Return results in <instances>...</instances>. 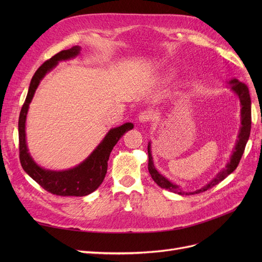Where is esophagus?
<instances>
[{"instance_id":"1","label":"esophagus","mask_w":262,"mask_h":262,"mask_svg":"<svg viewBox=\"0 0 262 262\" xmlns=\"http://www.w3.org/2000/svg\"><path fill=\"white\" fill-rule=\"evenodd\" d=\"M150 119H152V115H150V113H148V112L141 113L139 116L140 123H146L150 120Z\"/></svg>"}]
</instances>
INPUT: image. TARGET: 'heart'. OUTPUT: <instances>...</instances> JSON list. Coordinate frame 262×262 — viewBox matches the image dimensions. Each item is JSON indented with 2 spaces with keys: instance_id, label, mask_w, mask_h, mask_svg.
Instances as JSON below:
<instances>
[{
  "instance_id": "1",
  "label": "heart",
  "mask_w": 262,
  "mask_h": 262,
  "mask_svg": "<svg viewBox=\"0 0 262 262\" xmlns=\"http://www.w3.org/2000/svg\"><path fill=\"white\" fill-rule=\"evenodd\" d=\"M173 75H175V72H173V71H166L164 74H162L161 77H162L163 81H168Z\"/></svg>"
}]
</instances>
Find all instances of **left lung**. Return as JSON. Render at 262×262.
Listing matches in <instances>:
<instances>
[{"instance_id": "obj_1", "label": "left lung", "mask_w": 262, "mask_h": 262, "mask_svg": "<svg viewBox=\"0 0 262 262\" xmlns=\"http://www.w3.org/2000/svg\"><path fill=\"white\" fill-rule=\"evenodd\" d=\"M227 84L231 87V91L236 95L239 99L241 104V128L238 131V136H237V140L235 146L233 148V152L231 157H229V161L225 165L224 168H222L215 176H214L208 184L204 186L198 188L193 191H186V190L182 189L179 185L175 184V182L170 181L168 178L163 176L161 172H158L156 169L153 156H152V150H150V141L147 144V153H148V171L152 176L153 180L156 184L163 189L169 190V191L177 193L180 195H189V194H195V193H201L207 191L208 189L212 188L213 186L217 185L219 182L224 180L228 175L237 168V166L239 164L241 158L244 154L245 146L247 144L249 136H250V128H251V99L248 87L246 86L244 83L239 82L237 78H232L231 81H228Z\"/></svg>"}]
</instances>
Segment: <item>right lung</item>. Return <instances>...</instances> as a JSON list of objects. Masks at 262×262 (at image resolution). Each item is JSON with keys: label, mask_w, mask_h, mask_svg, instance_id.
I'll return each mask as SVG.
<instances>
[{"label": "right lung", "mask_w": 262, "mask_h": 262, "mask_svg": "<svg viewBox=\"0 0 262 262\" xmlns=\"http://www.w3.org/2000/svg\"><path fill=\"white\" fill-rule=\"evenodd\" d=\"M81 50L82 48L80 46L62 50L46 61L36 71L30 81L27 97L21 107L18 120L19 160L23 169L47 191L63 196H83L94 192L101 185L106 176L108 160L114 146L126 131L132 130L134 126L131 122H125L120 126L110 129L96 148L83 162L72 168L52 170L43 168L35 162L29 153L26 140V119L30 102L46 74H48L51 70L57 67L59 62L77 57L81 53Z\"/></svg>", "instance_id": "right-lung-1"}]
</instances>
